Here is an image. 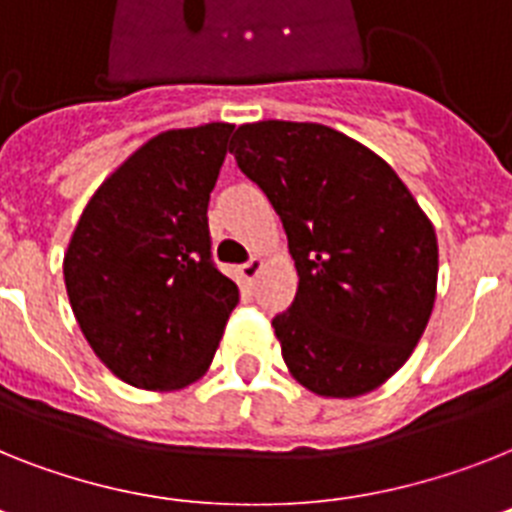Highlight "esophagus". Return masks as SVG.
<instances>
[{
    "mask_svg": "<svg viewBox=\"0 0 512 512\" xmlns=\"http://www.w3.org/2000/svg\"><path fill=\"white\" fill-rule=\"evenodd\" d=\"M263 265H265L263 257H252V260H247V263L242 265V270H239V273H242L244 281H255V278L260 276Z\"/></svg>",
    "mask_w": 512,
    "mask_h": 512,
    "instance_id": "34e87169",
    "label": "esophagus"
}]
</instances>
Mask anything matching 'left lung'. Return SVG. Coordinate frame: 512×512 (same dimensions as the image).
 I'll use <instances>...</instances> for the list:
<instances>
[{
    "instance_id": "1",
    "label": "left lung",
    "mask_w": 512,
    "mask_h": 512,
    "mask_svg": "<svg viewBox=\"0 0 512 512\" xmlns=\"http://www.w3.org/2000/svg\"><path fill=\"white\" fill-rule=\"evenodd\" d=\"M229 150L289 239L299 286L273 328L294 380L325 398L380 388L435 307L437 236L424 210L377 153L325 124H242Z\"/></svg>"
}]
</instances>
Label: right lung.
<instances>
[{
  "label": "right lung",
  "mask_w": 512,
  "mask_h": 512,
  "mask_svg": "<svg viewBox=\"0 0 512 512\" xmlns=\"http://www.w3.org/2000/svg\"><path fill=\"white\" fill-rule=\"evenodd\" d=\"M234 124L169 130L85 205L64 286L85 341L143 390H179L213 362L239 289L210 257L208 203Z\"/></svg>",
  "instance_id": "add662e5"
}]
</instances>
